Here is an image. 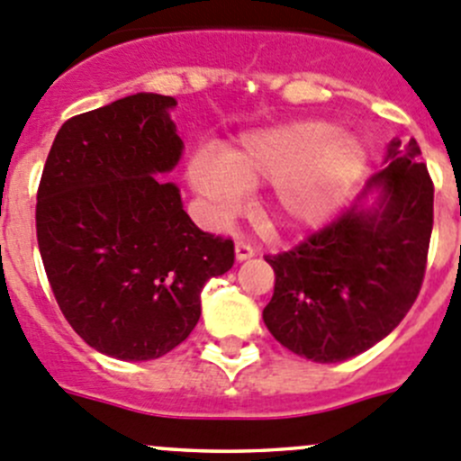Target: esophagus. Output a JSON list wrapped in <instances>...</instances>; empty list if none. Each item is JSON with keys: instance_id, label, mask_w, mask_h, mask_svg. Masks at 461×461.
Returning a JSON list of instances; mask_svg holds the SVG:
<instances>
[{"instance_id": "1", "label": "esophagus", "mask_w": 461, "mask_h": 461, "mask_svg": "<svg viewBox=\"0 0 461 461\" xmlns=\"http://www.w3.org/2000/svg\"><path fill=\"white\" fill-rule=\"evenodd\" d=\"M254 257V248L248 240H236V261H248Z\"/></svg>"}]
</instances>
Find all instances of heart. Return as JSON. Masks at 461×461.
I'll return each mask as SVG.
<instances>
[{
	"label": "heart",
	"instance_id": "1",
	"mask_svg": "<svg viewBox=\"0 0 461 461\" xmlns=\"http://www.w3.org/2000/svg\"><path fill=\"white\" fill-rule=\"evenodd\" d=\"M365 167L367 149L358 137L303 119L252 132L221 159L198 153L189 162V182L221 216L239 207L243 189L275 182V216L288 227H311L344 203Z\"/></svg>",
	"mask_w": 461,
	"mask_h": 461
}]
</instances>
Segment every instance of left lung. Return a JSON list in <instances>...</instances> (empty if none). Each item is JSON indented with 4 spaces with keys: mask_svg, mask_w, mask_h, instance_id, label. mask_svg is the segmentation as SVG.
Here are the masks:
<instances>
[{
    "mask_svg": "<svg viewBox=\"0 0 461 461\" xmlns=\"http://www.w3.org/2000/svg\"><path fill=\"white\" fill-rule=\"evenodd\" d=\"M432 200L417 141L401 150L394 140L354 207L288 252L266 254L275 294L263 321L276 342L312 363H342L390 335L421 290Z\"/></svg>",
    "mask_w": 461,
    "mask_h": 461,
    "instance_id": "left-lung-1",
    "label": "left lung"
}]
</instances>
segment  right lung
Returning a JSON list of instances; mask_svg holds the SVG:
<instances>
[{"mask_svg":"<svg viewBox=\"0 0 461 461\" xmlns=\"http://www.w3.org/2000/svg\"><path fill=\"white\" fill-rule=\"evenodd\" d=\"M176 98L132 94L67 119L38 186L40 257L62 315L101 354L162 358L200 320V293L234 266L164 182L182 155Z\"/></svg>","mask_w":461,"mask_h":461,"instance_id":"obj_1","label":"right lung"}]
</instances>
